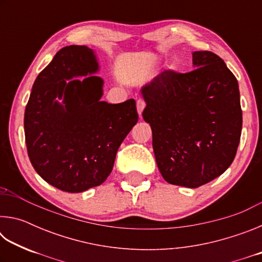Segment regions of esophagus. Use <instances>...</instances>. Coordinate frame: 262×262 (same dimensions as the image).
Segmentation results:
<instances>
[{
  "label": "esophagus",
  "mask_w": 262,
  "mask_h": 262,
  "mask_svg": "<svg viewBox=\"0 0 262 262\" xmlns=\"http://www.w3.org/2000/svg\"><path fill=\"white\" fill-rule=\"evenodd\" d=\"M145 107V103L142 99H137L136 100V108H137V113H139L140 118L142 115V112H143V110Z\"/></svg>",
  "instance_id": "obj_1"
}]
</instances>
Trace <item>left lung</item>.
I'll use <instances>...</instances> for the list:
<instances>
[{
	"mask_svg": "<svg viewBox=\"0 0 262 262\" xmlns=\"http://www.w3.org/2000/svg\"><path fill=\"white\" fill-rule=\"evenodd\" d=\"M194 70L164 72L141 88L157 166L168 184L196 188L231 165L243 113L237 78L220 56L192 53Z\"/></svg>",
	"mask_w": 262,
	"mask_h": 262,
	"instance_id": "left-lung-1",
	"label": "left lung"
}]
</instances>
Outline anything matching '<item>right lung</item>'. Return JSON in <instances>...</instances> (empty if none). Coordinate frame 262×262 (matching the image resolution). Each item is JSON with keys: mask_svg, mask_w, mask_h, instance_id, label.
<instances>
[{"mask_svg": "<svg viewBox=\"0 0 262 262\" xmlns=\"http://www.w3.org/2000/svg\"><path fill=\"white\" fill-rule=\"evenodd\" d=\"M88 46L61 48L35 78L25 108L29 158L41 178L81 193L107 179L118 149L136 125L134 99L101 100L104 79Z\"/></svg>", "mask_w": 262, "mask_h": 262, "instance_id": "add662e5", "label": "right lung"}]
</instances>
